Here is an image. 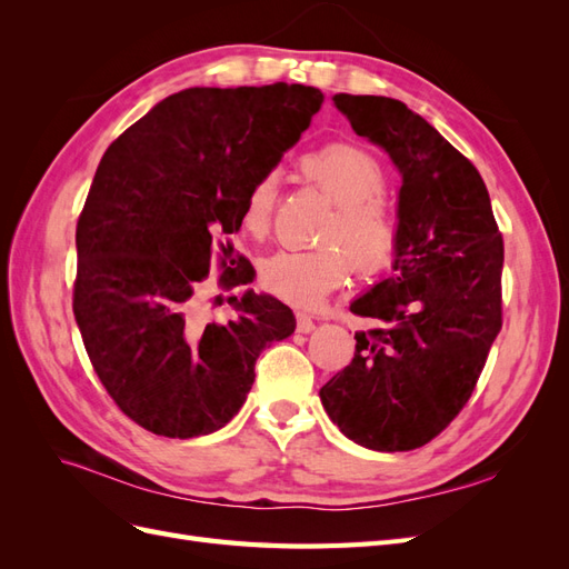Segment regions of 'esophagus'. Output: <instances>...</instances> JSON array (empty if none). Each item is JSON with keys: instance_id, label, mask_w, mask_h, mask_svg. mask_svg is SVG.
<instances>
[{"instance_id": "obj_1", "label": "esophagus", "mask_w": 569, "mask_h": 569, "mask_svg": "<svg viewBox=\"0 0 569 569\" xmlns=\"http://www.w3.org/2000/svg\"><path fill=\"white\" fill-rule=\"evenodd\" d=\"M313 327H316V320H313L311 316H306V313H297V330H299V332L308 335V332H313Z\"/></svg>"}]
</instances>
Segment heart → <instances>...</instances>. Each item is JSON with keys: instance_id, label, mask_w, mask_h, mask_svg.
Listing matches in <instances>:
<instances>
[{"instance_id": "b5f03b06", "label": "heart", "mask_w": 569, "mask_h": 569, "mask_svg": "<svg viewBox=\"0 0 569 569\" xmlns=\"http://www.w3.org/2000/svg\"><path fill=\"white\" fill-rule=\"evenodd\" d=\"M301 176L335 201L316 249H284L268 256L258 270L261 284L295 306H318L349 280L353 266L360 274L382 272L399 247V226L382 201L385 170L370 151L349 142H332L308 151L299 161ZM278 176H258L242 206V226L253 237L270 230Z\"/></svg>"}]
</instances>
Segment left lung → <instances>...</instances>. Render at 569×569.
Wrapping results in <instances>:
<instances>
[{"mask_svg": "<svg viewBox=\"0 0 569 569\" xmlns=\"http://www.w3.org/2000/svg\"><path fill=\"white\" fill-rule=\"evenodd\" d=\"M356 134L401 170L393 274L351 303L377 327L320 389L330 420L372 451H412L472 396L501 332L503 237L479 170L403 101L335 94Z\"/></svg>", "mask_w": 569, "mask_h": 569, "instance_id": "obj_1", "label": "left lung"}]
</instances>
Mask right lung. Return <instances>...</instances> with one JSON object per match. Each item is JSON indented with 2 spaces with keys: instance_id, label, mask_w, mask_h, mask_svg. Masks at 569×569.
Here are the masks:
<instances>
[{
  "instance_id": "add662e5",
  "label": "right lung",
  "mask_w": 569,
  "mask_h": 569,
  "mask_svg": "<svg viewBox=\"0 0 569 569\" xmlns=\"http://www.w3.org/2000/svg\"><path fill=\"white\" fill-rule=\"evenodd\" d=\"M320 104L306 84L189 88L101 157L76 228L73 313L101 385L149 432L192 439L226 427L247 401L256 358L295 332L291 308L270 295L247 289L228 299L232 320L206 325L199 301L213 253L222 289L253 280L230 242L244 197Z\"/></svg>"
}]
</instances>
